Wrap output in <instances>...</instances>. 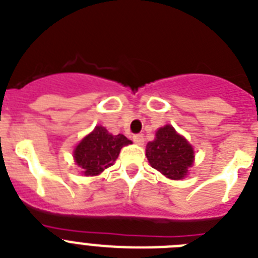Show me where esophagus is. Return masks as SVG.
<instances>
[{
    "mask_svg": "<svg viewBox=\"0 0 258 258\" xmlns=\"http://www.w3.org/2000/svg\"><path fill=\"white\" fill-rule=\"evenodd\" d=\"M133 141L136 142L137 145H144L145 138H144V136H142V134H134Z\"/></svg>",
    "mask_w": 258,
    "mask_h": 258,
    "instance_id": "1",
    "label": "esophagus"
}]
</instances>
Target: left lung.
<instances>
[{
	"instance_id": "8db88e82",
	"label": "left lung",
	"mask_w": 258,
	"mask_h": 258,
	"mask_svg": "<svg viewBox=\"0 0 258 258\" xmlns=\"http://www.w3.org/2000/svg\"><path fill=\"white\" fill-rule=\"evenodd\" d=\"M146 157L152 167L170 179H182L194 162L191 145L171 125L157 131L155 140L146 145Z\"/></svg>"
}]
</instances>
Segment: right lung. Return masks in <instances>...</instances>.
Segmentation results:
<instances>
[{"label":"right lung","instance_id":"obj_1","mask_svg":"<svg viewBox=\"0 0 258 258\" xmlns=\"http://www.w3.org/2000/svg\"><path fill=\"white\" fill-rule=\"evenodd\" d=\"M132 144L124 134L108 133L105 127L96 126L91 134L76 146L74 157L84 175H97L113 165L120 150L125 145Z\"/></svg>","mask_w":258,"mask_h":258}]
</instances>
